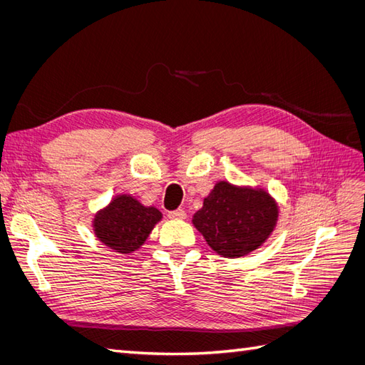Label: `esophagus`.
Returning <instances> with one entry per match:
<instances>
[{
	"instance_id": "1",
	"label": "esophagus",
	"mask_w": 365,
	"mask_h": 365,
	"mask_svg": "<svg viewBox=\"0 0 365 365\" xmlns=\"http://www.w3.org/2000/svg\"><path fill=\"white\" fill-rule=\"evenodd\" d=\"M169 217H172V219H185L187 213L184 212L182 208H178V210H173V212H169Z\"/></svg>"
}]
</instances>
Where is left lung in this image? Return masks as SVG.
Returning <instances> with one entry per match:
<instances>
[{
    "label": "left lung",
    "instance_id": "left-lung-1",
    "mask_svg": "<svg viewBox=\"0 0 365 365\" xmlns=\"http://www.w3.org/2000/svg\"><path fill=\"white\" fill-rule=\"evenodd\" d=\"M279 220V205L260 187L219 181L192 222L219 256L237 259L260 248Z\"/></svg>",
    "mask_w": 365,
    "mask_h": 365
}]
</instances>
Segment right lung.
<instances>
[{"label":"right lung","mask_w":365,"mask_h":365,"mask_svg":"<svg viewBox=\"0 0 365 365\" xmlns=\"http://www.w3.org/2000/svg\"><path fill=\"white\" fill-rule=\"evenodd\" d=\"M161 217L158 208L143 205L132 195L121 193L94 215L93 230L103 245L130 254L141 248Z\"/></svg>","instance_id":"right-lung-1"}]
</instances>
